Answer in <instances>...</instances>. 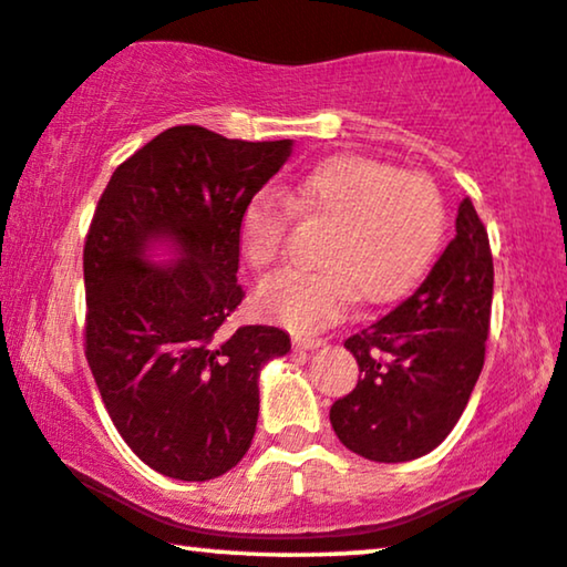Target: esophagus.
Masks as SVG:
<instances>
[{
	"instance_id": "1",
	"label": "esophagus",
	"mask_w": 567,
	"mask_h": 567,
	"mask_svg": "<svg viewBox=\"0 0 567 567\" xmlns=\"http://www.w3.org/2000/svg\"><path fill=\"white\" fill-rule=\"evenodd\" d=\"M293 342L299 350H307V352H313V350H319V347L327 344L324 339H319V337H296Z\"/></svg>"
}]
</instances>
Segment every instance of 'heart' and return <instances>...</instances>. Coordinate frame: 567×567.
Instances as JSON below:
<instances>
[{
	"label": "heart",
	"instance_id": "heart-1",
	"mask_svg": "<svg viewBox=\"0 0 567 567\" xmlns=\"http://www.w3.org/2000/svg\"><path fill=\"white\" fill-rule=\"evenodd\" d=\"M289 203L303 215L334 220L324 271H278L258 286V307L293 332H319L342 321L368 296L388 303L413 289L435 256L443 233V199L423 172H395L368 156H337L293 179ZM291 207L258 193L238 223L240 256L271 266L284 248Z\"/></svg>",
	"mask_w": 567,
	"mask_h": 567
}]
</instances>
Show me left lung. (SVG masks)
<instances>
[{"label":"left lung","instance_id":"1","mask_svg":"<svg viewBox=\"0 0 567 567\" xmlns=\"http://www.w3.org/2000/svg\"><path fill=\"white\" fill-rule=\"evenodd\" d=\"M492 293L489 235L466 197L454 240L425 281L344 342L362 378L329 411L337 439L380 464L413 461L439 446L484 368Z\"/></svg>","mask_w":567,"mask_h":567}]
</instances>
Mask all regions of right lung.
Instances as JSON below:
<instances>
[{"label": "right lung", "instance_id": "add662e5", "mask_svg": "<svg viewBox=\"0 0 567 567\" xmlns=\"http://www.w3.org/2000/svg\"><path fill=\"white\" fill-rule=\"evenodd\" d=\"M291 150L174 126L113 172L95 207L85 357L121 439L169 478L207 482L246 456L260 370L291 350L284 329H223L243 301L240 213Z\"/></svg>", "mask_w": 567, "mask_h": 567}]
</instances>
